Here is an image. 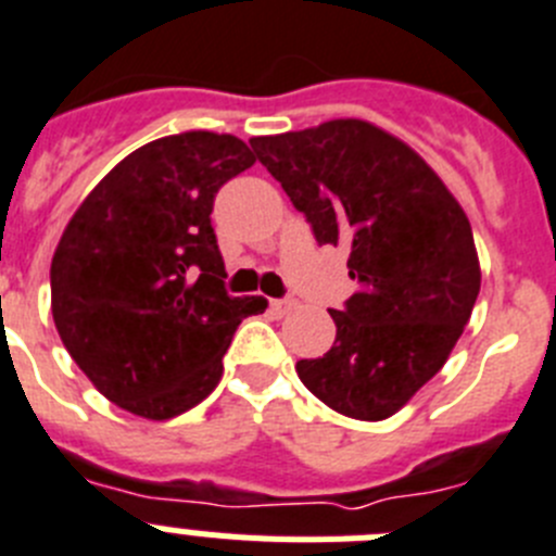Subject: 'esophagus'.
<instances>
[{
  "instance_id": "esophagus-1",
  "label": "esophagus",
  "mask_w": 556,
  "mask_h": 556,
  "mask_svg": "<svg viewBox=\"0 0 556 556\" xmlns=\"http://www.w3.org/2000/svg\"><path fill=\"white\" fill-rule=\"evenodd\" d=\"M290 309H296V302H293V299H274L271 302L274 315H288Z\"/></svg>"
}]
</instances>
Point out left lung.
Here are the masks:
<instances>
[{"mask_svg": "<svg viewBox=\"0 0 556 556\" xmlns=\"http://www.w3.org/2000/svg\"><path fill=\"white\" fill-rule=\"evenodd\" d=\"M315 241L349 247L357 290L329 309L338 334L299 359L313 396L357 421H384L446 365L479 296L465 210L421 154L363 118L252 138Z\"/></svg>", "mask_w": 556, "mask_h": 556, "instance_id": "8db88e82", "label": "left lung"}]
</instances>
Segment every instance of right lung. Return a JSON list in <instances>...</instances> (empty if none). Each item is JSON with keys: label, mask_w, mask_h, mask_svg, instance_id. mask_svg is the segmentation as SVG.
Wrapping results in <instances>:
<instances>
[{"label": "right lung", "mask_w": 556, "mask_h": 556, "mask_svg": "<svg viewBox=\"0 0 556 556\" xmlns=\"http://www.w3.org/2000/svg\"><path fill=\"white\" fill-rule=\"evenodd\" d=\"M241 138L166 135L110 168L52 257V318L93 388L132 415L168 421L216 390L238 324L268 307L227 296L210 227L227 179L254 166Z\"/></svg>", "instance_id": "right-lung-1"}]
</instances>
